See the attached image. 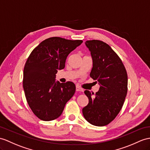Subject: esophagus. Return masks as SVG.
Wrapping results in <instances>:
<instances>
[{
    "mask_svg": "<svg viewBox=\"0 0 150 150\" xmlns=\"http://www.w3.org/2000/svg\"><path fill=\"white\" fill-rule=\"evenodd\" d=\"M76 91H78V92H83V90L82 88H80L78 86H76Z\"/></svg>",
    "mask_w": 150,
    "mask_h": 150,
    "instance_id": "34e87169",
    "label": "esophagus"
}]
</instances>
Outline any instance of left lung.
<instances>
[{
  "mask_svg": "<svg viewBox=\"0 0 150 150\" xmlns=\"http://www.w3.org/2000/svg\"><path fill=\"white\" fill-rule=\"evenodd\" d=\"M85 45L93 60L90 76L97 80L100 88L94 96L85 91L89 102L83 108V115L92 125L105 126L116 118L123 106L127 93V73L122 60L108 44L91 40Z\"/></svg>",
  "mask_w": 150,
  "mask_h": 150,
  "instance_id": "1",
  "label": "left lung"
}]
</instances>
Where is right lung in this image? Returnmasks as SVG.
<instances>
[{
    "instance_id": "obj_1",
    "label": "right lung",
    "mask_w": 150,
    "mask_h": 150,
    "mask_svg": "<svg viewBox=\"0 0 150 150\" xmlns=\"http://www.w3.org/2000/svg\"><path fill=\"white\" fill-rule=\"evenodd\" d=\"M83 42L59 37L45 39L35 47L25 63L23 86L29 107L43 121H52L62 113L74 96V83L55 81L58 70L65 67L69 54Z\"/></svg>"
}]
</instances>
